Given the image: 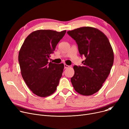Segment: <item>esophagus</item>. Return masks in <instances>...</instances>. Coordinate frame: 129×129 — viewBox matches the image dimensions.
Returning <instances> with one entry per match:
<instances>
[{
	"instance_id": "34e87169",
	"label": "esophagus",
	"mask_w": 129,
	"mask_h": 129,
	"mask_svg": "<svg viewBox=\"0 0 129 129\" xmlns=\"http://www.w3.org/2000/svg\"><path fill=\"white\" fill-rule=\"evenodd\" d=\"M69 67H70V66L66 65V64H64V69H67L69 68Z\"/></svg>"
}]
</instances>
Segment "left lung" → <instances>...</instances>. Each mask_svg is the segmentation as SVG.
<instances>
[{"label": "left lung", "mask_w": 129, "mask_h": 129, "mask_svg": "<svg viewBox=\"0 0 129 129\" xmlns=\"http://www.w3.org/2000/svg\"><path fill=\"white\" fill-rule=\"evenodd\" d=\"M78 45L83 66H74L71 78L74 89L80 94L90 96L99 90L109 75L113 65V52L109 41L99 30L84 26L67 31Z\"/></svg>", "instance_id": "left-lung-1"}]
</instances>
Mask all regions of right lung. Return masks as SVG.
I'll return each instance as SVG.
<instances>
[{
	"mask_svg": "<svg viewBox=\"0 0 129 129\" xmlns=\"http://www.w3.org/2000/svg\"><path fill=\"white\" fill-rule=\"evenodd\" d=\"M66 32L33 31L26 38L19 51L18 60L22 78L32 92L39 97L49 96L57 89L64 65L48 60Z\"/></svg>",
	"mask_w": 129,
	"mask_h": 129,
	"instance_id": "add662e5",
	"label": "right lung"
}]
</instances>
